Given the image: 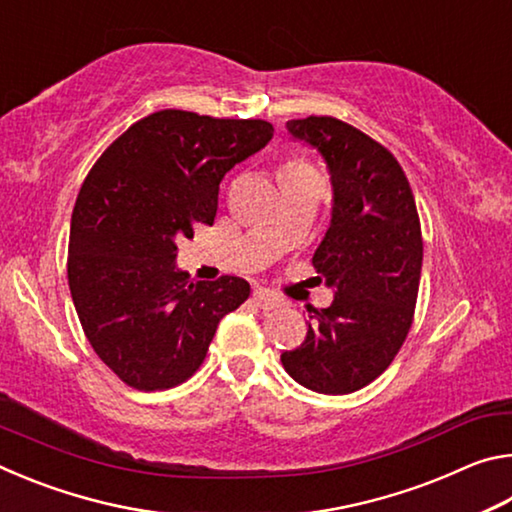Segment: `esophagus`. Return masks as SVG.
Here are the masks:
<instances>
[{
	"label": "esophagus",
	"mask_w": 512,
	"mask_h": 512,
	"mask_svg": "<svg viewBox=\"0 0 512 512\" xmlns=\"http://www.w3.org/2000/svg\"><path fill=\"white\" fill-rule=\"evenodd\" d=\"M253 300H255V305L259 309H264V311L277 309V307L284 305V300L277 296V293H273L271 289H255L253 291Z\"/></svg>",
	"instance_id": "1"
}]
</instances>
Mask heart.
<instances>
[{
  "instance_id": "b5f03b06",
  "label": "heart",
  "mask_w": 512,
  "mask_h": 512,
  "mask_svg": "<svg viewBox=\"0 0 512 512\" xmlns=\"http://www.w3.org/2000/svg\"><path fill=\"white\" fill-rule=\"evenodd\" d=\"M289 169H307V167L302 162H289L287 167H284V171H289Z\"/></svg>"
}]
</instances>
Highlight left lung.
Returning a JSON list of instances; mask_svg holds the SVG:
<instances>
[{
    "label": "left lung",
    "mask_w": 512,
    "mask_h": 512,
    "mask_svg": "<svg viewBox=\"0 0 512 512\" xmlns=\"http://www.w3.org/2000/svg\"><path fill=\"white\" fill-rule=\"evenodd\" d=\"M316 149L332 180V221L316 271L334 289L311 311L307 339L282 366L309 391L345 395L384 372L409 334L422 271V232L400 162L359 128L334 117L287 121Z\"/></svg>",
    "instance_id": "1"
}]
</instances>
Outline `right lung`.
Returning <instances> with one entry per match:
<instances>
[{"mask_svg": "<svg viewBox=\"0 0 512 512\" xmlns=\"http://www.w3.org/2000/svg\"><path fill=\"white\" fill-rule=\"evenodd\" d=\"M262 119L160 110L117 137L76 198L67 280L99 359L137 391L183 384L219 320L250 296L235 275L192 282L176 266L180 237L212 225L219 185L271 142Z\"/></svg>", "mask_w": 512, "mask_h": 512, "instance_id": "1", "label": "right lung"}]
</instances>
